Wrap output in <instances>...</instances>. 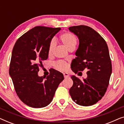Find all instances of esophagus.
Wrapping results in <instances>:
<instances>
[{"mask_svg":"<svg viewBox=\"0 0 124 124\" xmlns=\"http://www.w3.org/2000/svg\"><path fill=\"white\" fill-rule=\"evenodd\" d=\"M63 75H64V77L65 78H67L69 77V74L67 73H63Z\"/></svg>","mask_w":124,"mask_h":124,"instance_id":"obj_1","label":"esophagus"}]
</instances>
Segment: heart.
I'll use <instances>...</instances> for the list:
<instances>
[{
  "label": "heart",
  "mask_w": 124,
  "mask_h": 124,
  "mask_svg": "<svg viewBox=\"0 0 124 124\" xmlns=\"http://www.w3.org/2000/svg\"><path fill=\"white\" fill-rule=\"evenodd\" d=\"M60 39L62 43L68 48V50H71L75 48L76 44L77 42V39L75 35L69 32H65L60 35ZM55 42L54 40H52L50 42L48 46V55L51 56L52 55L54 49L55 48ZM56 68L59 70H65L67 69V64L64 61H59L56 64Z\"/></svg>",
  "instance_id": "b5f03b06"
}]
</instances>
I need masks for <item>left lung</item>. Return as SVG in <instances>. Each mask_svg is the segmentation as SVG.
Segmentation results:
<instances>
[{"label":"left lung","mask_w":124,"mask_h":124,"mask_svg":"<svg viewBox=\"0 0 124 124\" xmlns=\"http://www.w3.org/2000/svg\"><path fill=\"white\" fill-rule=\"evenodd\" d=\"M69 30L79 39L71 69L75 73L87 70V77L82 81L71 76L73 85L69 94L77 104L92 106L102 98L109 85L112 64L108 46L102 37L90 27L74 26L69 27Z\"/></svg>","instance_id":"1"}]
</instances>
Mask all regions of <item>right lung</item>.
Segmentation results:
<instances>
[{"label":"right lung","mask_w":124,"mask_h":124,"mask_svg":"<svg viewBox=\"0 0 124 124\" xmlns=\"http://www.w3.org/2000/svg\"><path fill=\"white\" fill-rule=\"evenodd\" d=\"M61 28L36 26L20 37L13 47L9 74L20 100L33 108L51 102L62 73L54 69L47 77L38 76L39 66L48 56V46Z\"/></svg>","instance_id":"obj_1"}]
</instances>
